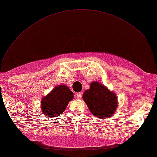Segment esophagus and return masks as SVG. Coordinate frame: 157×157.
Masks as SVG:
<instances>
[{"label": "esophagus", "mask_w": 157, "mask_h": 157, "mask_svg": "<svg viewBox=\"0 0 157 157\" xmlns=\"http://www.w3.org/2000/svg\"><path fill=\"white\" fill-rule=\"evenodd\" d=\"M76 96H77V98L78 99H81V98H82V94L80 93V92L77 93V95H76Z\"/></svg>", "instance_id": "obj_1"}]
</instances>
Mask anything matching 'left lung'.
Returning <instances> with one entry per match:
<instances>
[{"label":"left lung","mask_w":157,"mask_h":157,"mask_svg":"<svg viewBox=\"0 0 157 157\" xmlns=\"http://www.w3.org/2000/svg\"><path fill=\"white\" fill-rule=\"evenodd\" d=\"M82 99L92 115L101 119L112 117L118 107L115 93L97 81L91 82Z\"/></svg>","instance_id":"1"}]
</instances>
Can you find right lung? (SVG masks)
I'll return each instance as SVG.
<instances>
[{"label": "right lung", "instance_id": "add662e5", "mask_svg": "<svg viewBox=\"0 0 157 157\" xmlns=\"http://www.w3.org/2000/svg\"><path fill=\"white\" fill-rule=\"evenodd\" d=\"M73 92L66 85H58L42 98L40 109L46 117L54 118L61 115L70 101L73 99Z\"/></svg>", "mask_w": 157, "mask_h": 157}]
</instances>
